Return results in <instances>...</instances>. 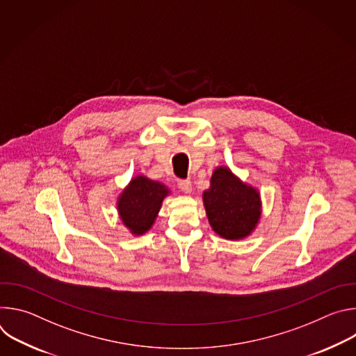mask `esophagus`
I'll list each match as a JSON object with an SVG mask.
<instances>
[{"mask_svg":"<svg viewBox=\"0 0 356 356\" xmlns=\"http://www.w3.org/2000/svg\"><path fill=\"white\" fill-rule=\"evenodd\" d=\"M177 187L183 191V193H190L191 191V181L186 180V179H179L177 180Z\"/></svg>","mask_w":356,"mask_h":356,"instance_id":"obj_1","label":"esophagus"}]
</instances>
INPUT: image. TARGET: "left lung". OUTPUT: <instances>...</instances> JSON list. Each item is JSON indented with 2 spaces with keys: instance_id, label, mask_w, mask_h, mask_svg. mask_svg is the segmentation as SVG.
Listing matches in <instances>:
<instances>
[{
  "instance_id": "obj_1",
  "label": "left lung",
  "mask_w": 356,
  "mask_h": 356,
  "mask_svg": "<svg viewBox=\"0 0 356 356\" xmlns=\"http://www.w3.org/2000/svg\"><path fill=\"white\" fill-rule=\"evenodd\" d=\"M202 198L213 229L227 239L249 235L261 217L258 191L241 183L227 168L214 172Z\"/></svg>"
}]
</instances>
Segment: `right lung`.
Listing matches in <instances>:
<instances>
[{"mask_svg":"<svg viewBox=\"0 0 356 356\" xmlns=\"http://www.w3.org/2000/svg\"><path fill=\"white\" fill-rule=\"evenodd\" d=\"M168 188L146 177H136L124 190L118 201V210L124 224L132 234L140 235L154 224Z\"/></svg>","mask_w":356,"mask_h":356,"instance_id":"obj_1","label":"right lung"}]
</instances>
